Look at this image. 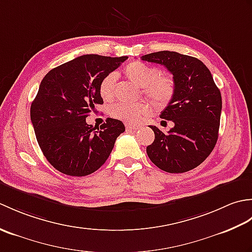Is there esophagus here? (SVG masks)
I'll return each mask as SVG.
<instances>
[{"mask_svg": "<svg viewBox=\"0 0 252 252\" xmlns=\"http://www.w3.org/2000/svg\"><path fill=\"white\" fill-rule=\"evenodd\" d=\"M126 130H132V131H136L140 129V126H135V125H132V123H126Z\"/></svg>", "mask_w": 252, "mask_h": 252, "instance_id": "1", "label": "esophagus"}]
</instances>
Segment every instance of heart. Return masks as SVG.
Listing matches in <instances>:
<instances>
[{"label": "heart", "mask_w": 252, "mask_h": 252, "mask_svg": "<svg viewBox=\"0 0 252 252\" xmlns=\"http://www.w3.org/2000/svg\"><path fill=\"white\" fill-rule=\"evenodd\" d=\"M126 78L143 88V92L151 98L159 108H164L170 104L175 94V83L169 74H160L156 67L149 66L142 62H133L125 69ZM117 76L109 73L99 83V95L104 100H111L115 95ZM154 106L147 100L138 103H118L110 108V115L117 119L130 123H138L144 118L153 115Z\"/></svg>", "instance_id": "obj_1"}]
</instances>
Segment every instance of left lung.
Returning <instances> with one entry per match:
<instances>
[{
    "instance_id": "obj_1",
    "label": "left lung",
    "mask_w": 252,
    "mask_h": 252,
    "mask_svg": "<svg viewBox=\"0 0 252 252\" xmlns=\"http://www.w3.org/2000/svg\"><path fill=\"white\" fill-rule=\"evenodd\" d=\"M141 60L163 65L175 83L173 98L160 115L174 126L164 134L149 126L155 141L146 148L148 157L165 172H187L205 161L217 144L222 110L220 90L210 70L195 57L161 51Z\"/></svg>"
}]
</instances>
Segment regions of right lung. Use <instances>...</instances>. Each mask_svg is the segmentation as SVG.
<instances>
[{"label":"right lung","mask_w":252,"mask_h":252,"mask_svg":"<svg viewBox=\"0 0 252 252\" xmlns=\"http://www.w3.org/2000/svg\"><path fill=\"white\" fill-rule=\"evenodd\" d=\"M127 60L126 56L83 55L63 63L41 81L30 108L36 141L53 167L71 176L98 170L125 132L122 121L107 118L96 130L87 119L95 105L104 103L99 83Z\"/></svg>","instance_id":"add662e5"}]
</instances>
